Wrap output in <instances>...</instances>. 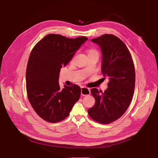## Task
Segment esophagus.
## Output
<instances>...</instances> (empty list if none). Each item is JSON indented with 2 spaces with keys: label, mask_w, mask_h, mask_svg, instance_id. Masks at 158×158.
<instances>
[{
  "label": "esophagus",
  "mask_w": 158,
  "mask_h": 158,
  "mask_svg": "<svg viewBox=\"0 0 158 158\" xmlns=\"http://www.w3.org/2000/svg\"><path fill=\"white\" fill-rule=\"evenodd\" d=\"M90 89L89 88H86L85 87H81V95L82 96H87L90 94Z\"/></svg>",
  "instance_id": "34e87169"
}]
</instances>
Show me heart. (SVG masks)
<instances>
[{
	"mask_svg": "<svg viewBox=\"0 0 158 158\" xmlns=\"http://www.w3.org/2000/svg\"><path fill=\"white\" fill-rule=\"evenodd\" d=\"M93 54H98V51L94 49H89L87 51V55L88 56H91V55H93Z\"/></svg>",
	"mask_w": 158,
	"mask_h": 158,
	"instance_id": "obj_1",
	"label": "heart"
}]
</instances>
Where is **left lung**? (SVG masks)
Wrapping results in <instances>:
<instances>
[{"label": "left lung", "mask_w": 158, "mask_h": 158, "mask_svg": "<svg viewBox=\"0 0 158 158\" xmlns=\"http://www.w3.org/2000/svg\"><path fill=\"white\" fill-rule=\"evenodd\" d=\"M102 52L101 71L104 80L109 79L102 93L91 89L95 104L88 109L89 116L101 124H109L120 118L132 99L135 87V69L131 55L125 44L112 34L91 39Z\"/></svg>", "instance_id": "1"}]
</instances>
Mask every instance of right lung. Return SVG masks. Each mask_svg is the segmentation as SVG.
<instances>
[{
	"instance_id": "right-lung-1",
	"label": "right lung",
	"mask_w": 158,
	"mask_h": 158,
	"mask_svg": "<svg viewBox=\"0 0 158 158\" xmlns=\"http://www.w3.org/2000/svg\"><path fill=\"white\" fill-rule=\"evenodd\" d=\"M87 39L50 34L32 49L26 69L27 94L34 110L46 121L54 123L64 119L79 99L81 87L74 84L61 89L59 77L62 67L70 62Z\"/></svg>"
}]
</instances>
